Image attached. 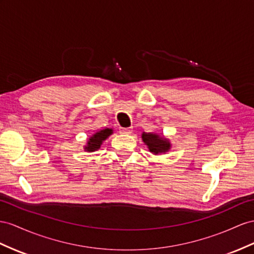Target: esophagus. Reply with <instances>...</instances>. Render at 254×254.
<instances>
[{
  "instance_id": "34e87169",
  "label": "esophagus",
  "mask_w": 254,
  "mask_h": 254,
  "mask_svg": "<svg viewBox=\"0 0 254 254\" xmlns=\"http://www.w3.org/2000/svg\"><path fill=\"white\" fill-rule=\"evenodd\" d=\"M119 132L121 134H131L132 133V127H120Z\"/></svg>"
}]
</instances>
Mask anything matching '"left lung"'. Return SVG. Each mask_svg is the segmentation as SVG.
<instances>
[{
    "mask_svg": "<svg viewBox=\"0 0 254 254\" xmlns=\"http://www.w3.org/2000/svg\"><path fill=\"white\" fill-rule=\"evenodd\" d=\"M141 139L148 146L149 151L153 154L165 153L171 149V142L167 138L155 133H142Z\"/></svg>",
    "mask_w": 254,
    "mask_h": 254,
    "instance_id": "obj_1",
    "label": "left lung"
}]
</instances>
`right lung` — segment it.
I'll use <instances>...</instances> for the list:
<instances>
[{
  "instance_id": "obj_1",
  "label": "right lung",
  "mask_w": 254,
  "mask_h": 254,
  "mask_svg": "<svg viewBox=\"0 0 254 254\" xmlns=\"http://www.w3.org/2000/svg\"><path fill=\"white\" fill-rule=\"evenodd\" d=\"M114 133L113 128H103L97 131L96 133H94L91 137L89 138L87 146H84V150L88 152H93L97 149L101 148V145L103 144V141L108 138V136H110Z\"/></svg>"
}]
</instances>
